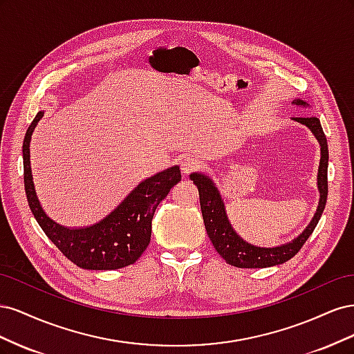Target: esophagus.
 Returning a JSON list of instances; mask_svg holds the SVG:
<instances>
[{
    "mask_svg": "<svg viewBox=\"0 0 354 354\" xmlns=\"http://www.w3.org/2000/svg\"><path fill=\"white\" fill-rule=\"evenodd\" d=\"M178 165L181 169V174L187 176L192 169L198 167V159L192 155H183L178 158Z\"/></svg>",
    "mask_w": 354,
    "mask_h": 354,
    "instance_id": "34e87169",
    "label": "esophagus"
}]
</instances>
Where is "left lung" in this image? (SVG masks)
<instances>
[{
	"label": "left lung",
	"mask_w": 354,
	"mask_h": 354,
	"mask_svg": "<svg viewBox=\"0 0 354 354\" xmlns=\"http://www.w3.org/2000/svg\"><path fill=\"white\" fill-rule=\"evenodd\" d=\"M297 106L308 108V103L295 99L292 102ZM294 121L307 127L313 133L316 140L320 146V162L317 171V190H319V205L315 212L312 221L308 226L298 234L291 242L273 246V248H266V246H255L250 242L243 241L239 234L234 232L232 224L227 218L226 208L220 195V192L214 183L212 178L203 173H192L190 180L199 192V202L203 223L209 241L212 242L216 251L226 260L227 264L241 267V269H264V267H272L286 263L301 250L304 242L308 239L310 234L313 233L316 224L320 220V216L325 209L326 198H328V142L322 125L316 116L310 118H292Z\"/></svg>",
	"instance_id": "obj_1"
}]
</instances>
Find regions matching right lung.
Instances as JSON below:
<instances>
[{"label": "right lung", "mask_w": 354, "mask_h": 354, "mask_svg": "<svg viewBox=\"0 0 354 354\" xmlns=\"http://www.w3.org/2000/svg\"><path fill=\"white\" fill-rule=\"evenodd\" d=\"M44 112H38L24 140V180L29 208L68 260L87 270H116L134 264L151 242L152 218L159 202L181 180L180 168L169 167L138 183L108 216L87 227H65L53 221L38 201L30 169V137Z\"/></svg>", "instance_id": "add662e5"}]
</instances>
